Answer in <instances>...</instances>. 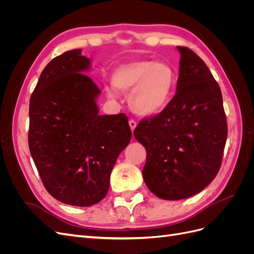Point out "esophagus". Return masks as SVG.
<instances>
[{
    "instance_id": "34e87169",
    "label": "esophagus",
    "mask_w": 254,
    "mask_h": 254,
    "mask_svg": "<svg viewBox=\"0 0 254 254\" xmlns=\"http://www.w3.org/2000/svg\"><path fill=\"white\" fill-rule=\"evenodd\" d=\"M129 126H130V128H131L132 131H133L134 128L136 127V122L134 120H130L129 121Z\"/></svg>"
}]
</instances>
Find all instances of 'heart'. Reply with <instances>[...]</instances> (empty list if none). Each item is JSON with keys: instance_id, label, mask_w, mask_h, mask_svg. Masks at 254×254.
Returning <instances> with one entry per match:
<instances>
[{"instance_id": "heart-1", "label": "heart", "mask_w": 254, "mask_h": 254, "mask_svg": "<svg viewBox=\"0 0 254 254\" xmlns=\"http://www.w3.org/2000/svg\"><path fill=\"white\" fill-rule=\"evenodd\" d=\"M113 87L121 92H130L131 109L144 117L162 112L171 103L177 84V73L167 63L150 60L131 61L112 72ZM113 95L112 91H108Z\"/></svg>"}]
</instances>
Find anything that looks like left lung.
Returning <instances> with one entry per match:
<instances>
[{
  "mask_svg": "<svg viewBox=\"0 0 254 254\" xmlns=\"http://www.w3.org/2000/svg\"><path fill=\"white\" fill-rule=\"evenodd\" d=\"M177 49L181 57L175 96L133 131L146 149L145 184L165 200L189 198L209 186L220 168L228 135L217 81L197 54Z\"/></svg>",
  "mask_w": 254,
  "mask_h": 254,
  "instance_id": "obj_1",
  "label": "left lung"
}]
</instances>
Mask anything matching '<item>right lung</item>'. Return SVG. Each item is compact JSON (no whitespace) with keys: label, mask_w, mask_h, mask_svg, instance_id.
<instances>
[{"label":"right lung","mask_w":254,"mask_h":254,"mask_svg":"<svg viewBox=\"0 0 254 254\" xmlns=\"http://www.w3.org/2000/svg\"><path fill=\"white\" fill-rule=\"evenodd\" d=\"M81 50L57 56L29 101L28 146L44 188L57 200L90 206L107 195L111 171L131 139L124 113L99 115L101 90Z\"/></svg>","instance_id":"obj_1"}]
</instances>
